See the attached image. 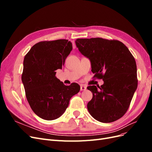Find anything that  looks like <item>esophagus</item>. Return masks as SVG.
Listing matches in <instances>:
<instances>
[{
	"label": "esophagus",
	"instance_id": "1",
	"mask_svg": "<svg viewBox=\"0 0 152 152\" xmlns=\"http://www.w3.org/2000/svg\"><path fill=\"white\" fill-rule=\"evenodd\" d=\"M87 89L86 86H83V85H81L80 86V91H86Z\"/></svg>",
	"mask_w": 152,
	"mask_h": 152
}]
</instances>
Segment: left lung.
Masks as SVG:
<instances>
[{"mask_svg":"<svg viewBox=\"0 0 152 152\" xmlns=\"http://www.w3.org/2000/svg\"><path fill=\"white\" fill-rule=\"evenodd\" d=\"M77 48L89 58L94 77L104 84L87 89L93 98L87 103L91 115L103 123L115 121L126 113L137 86L134 58L118 40L102 38L77 39Z\"/></svg>","mask_w":152,"mask_h":152,"instance_id":"1","label":"left lung"}]
</instances>
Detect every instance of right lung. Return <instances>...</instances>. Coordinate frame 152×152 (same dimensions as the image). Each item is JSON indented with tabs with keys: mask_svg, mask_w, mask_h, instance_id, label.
I'll return each mask as SVG.
<instances>
[{
	"mask_svg": "<svg viewBox=\"0 0 152 152\" xmlns=\"http://www.w3.org/2000/svg\"><path fill=\"white\" fill-rule=\"evenodd\" d=\"M72 50L66 39L44 41L32 46L23 61L21 80L31 110L41 118L53 121L61 117L80 86H65L55 76Z\"/></svg>",
	"mask_w": 152,
	"mask_h": 152,
	"instance_id": "add662e5",
	"label": "right lung"
}]
</instances>
